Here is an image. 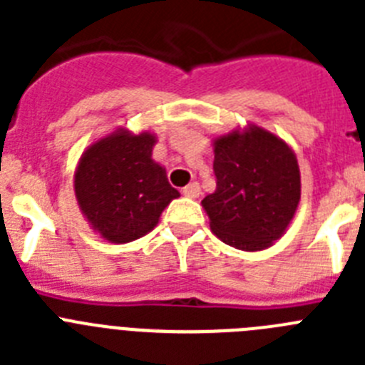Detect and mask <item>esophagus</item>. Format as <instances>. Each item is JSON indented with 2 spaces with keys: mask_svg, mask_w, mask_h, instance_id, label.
<instances>
[{
  "mask_svg": "<svg viewBox=\"0 0 365 365\" xmlns=\"http://www.w3.org/2000/svg\"><path fill=\"white\" fill-rule=\"evenodd\" d=\"M182 193H185L186 197L195 199L199 197V193H201V186H199V182H192V185H188L185 190H182Z\"/></svg>",
  "mask_w": 365,
  "mask_h": 365,
  "instance_id": "1",
  "label": "esophagus"
}]
</instances>
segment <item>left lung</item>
I'll use <instances>...</instances> for the list:
<instances>
[{
  "mask_svg": "<svg viewBox=\"0 0 365 365\" xmlns=\"http://www.w3.org/2000/svg\"><path fill=\"white\" fill-rule=\"evenodd\" d=\"M214 193L201 201L210 230L245 252L272 247L291 225L302 179L292 148L256 124L214 138Z\"/></svg>",
  "mask_w": 365,
  "mask_h": 365,
  "instance_id": "left-lung-1",
  "label": "left lung"
}]
</instances>
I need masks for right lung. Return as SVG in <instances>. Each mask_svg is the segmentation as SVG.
<instances>
[{"mask_svg":"<svg viewBox=\"0 0 365 365\" xmlns=\"http://www.w3.org/2000/svg\"><path fill=\"white\" fill-rule=\"evenodd\" d=\"M157 137L118 128L87 146L74 170V195L93 230L109 243H130L153 230L180 195L151 159Z\"/></svg>","mask_w":365,"mask_h":365,"instance_id":"add662e5","label":"right lung"}]
</instances>
